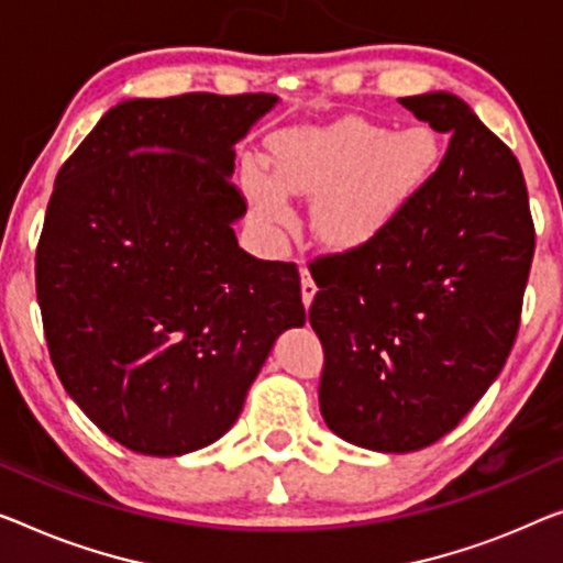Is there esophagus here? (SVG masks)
I'll use <instances>...</instances> for the list:
<instances>
[{"label": "esophagus", "instance_id": "esophagus-1", "mask_svg": "<svg viewBox=\"0 0 563 563\" xmlns=\"http://www.w3.org/2000/svg\"><path fill=\"white\" fill-rule=\"evenodd\" d=\"M300 292H303V303L308 308L310 300H313V296H316V283H313V278H310L306 263H300Z\"/></svg>", "mask_w": 563, "mask_h": 563}]
</instances>
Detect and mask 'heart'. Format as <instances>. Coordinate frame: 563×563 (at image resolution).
<instances>
[{
    "instance_id": "1",
    "label": "heart",
    "mask_w": 563,
    "mask_h": 563,
    "mask_svg": "<svg viewBox=\"0 0 563 563\" xmlns=\"http://www.w3.org/2000/svg\"><path fill=\"white\" fill-rule=\"evenodd\" d=\"M440 158L438 136L424 125L343 119L300 125L271 141L273 176L245 169V187L263 222L288 220L290 195H316L318 232L335 245L374 238L427 181Z\"/></svg>"
}]
</instances>
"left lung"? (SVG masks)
<instances>
[{
    "label": "left lung",
    "instance_id": "1",
    "mask_svg": "<svg viewBox=\"0 0 563 563\" xmlns=\"http://www.w3.org/2000/svg\"><path fill=\"white\" fill-rule=\"evenodd\" d=\"M450 133L438 172L362 245L310 260L325 424L376 452L455 430L514 349L536 230L521 164L452 93L399 98Z\"/></svg>",
    "mask_w": 563,
    "mask_h": 563
}]
</instances>
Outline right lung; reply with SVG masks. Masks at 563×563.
<instances>
[{
  "label": "right lung",
  "mask_w": 563,
  "mask_h": 563,
  "mask_svg": "<svg viewBox=\"0 0 563 563\" xmlns=\"http://www.w3.org/2000/svg\"><path fill=\"white\" fill-rule=\"evenodd\" d=\"M278 98L184 93L111 108L60 166L37 242L47 351L82 412L141 455L220 440L278 335L306 323L296 263L232 222V146Z\"/></svg>",
  "instance_id": "obj_1"
}]
</instances>
